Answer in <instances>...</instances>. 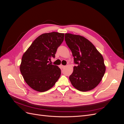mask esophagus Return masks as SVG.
<instances>
[{"label":"esophagus","mask_w":124,"mask_h":124,"mask_svg":"<svg viewBox=\"0 0 124 124\" xmlns=\"http://www.w3.org/2000/svg\"><path fill=\"white\" fill-rule=\"evenodd\" d=\"M61 66H62V68H65V67H66L65 66H63V65H62Z\"/></svg>","instance_id":"34e87169"}]
</instances>
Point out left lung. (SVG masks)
<instances>
[{"mask_svg":"<svg viewBox=\"0 0 124 124\" xmlns=\"http://www.w3.org/2000/svg\"><path fill=\"white\" fill-rule=\"evenodd\" d=\"M65 40L77 65L69 77L71 84L80 91H91L99 84L106 71L102 55L83 37L66 33Z\"/></svg>","mask_w":124,"mask_h":124,"instance_id":"8db88e82","label":"left lung"}]
</instances>
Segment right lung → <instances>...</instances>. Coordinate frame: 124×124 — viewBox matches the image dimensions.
Returning a JSON list of instances; mask_svg holds the SVG:
<instances>
[{
    "instance_id": "1",
    "label": "right lung",
    "mask_w": 124,
    "mask_h": 124,
    "mask_svg": "<svg viewBox=\"0 0 124 124\" xmlns=\"http://www.w3.org/2000/svg\"><path fill=\"white\" fill-rule=\"evenodd\" d=\"M64 39V33H46L37 38L23 54L20 71L25 82L36 91L51 88L61 74L59 67L49 63Z\"/></svg>"
}]
</instances>
